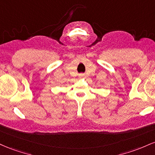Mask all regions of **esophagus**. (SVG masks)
I'll return each instance as SVG.
<instances>
[{"mask_svg": "<svg viewBox=\"0 0 155 155\" xmlns=\"http://www.w3.org/2000/svg\"><path fill=\"white\" fill-rule=\"evenodd\" d=\"M79 78H85V74H81L79 75Z\"/></svg>", "mask_w": 155, "mask_h": 155, "instance_id": "esophagus-1", "label": "esophagus"}]
</instances>
